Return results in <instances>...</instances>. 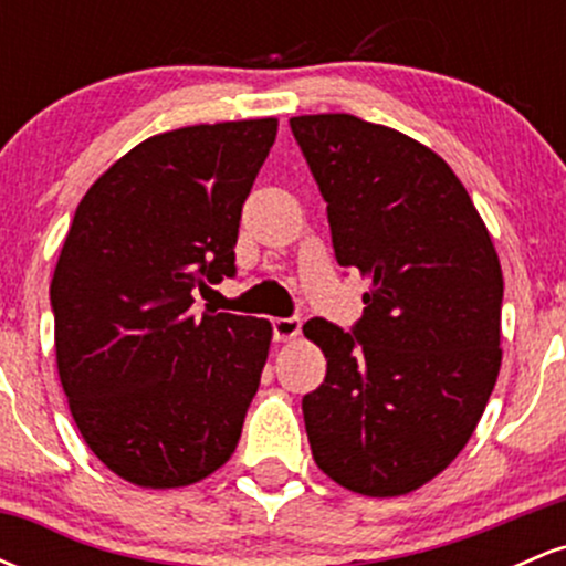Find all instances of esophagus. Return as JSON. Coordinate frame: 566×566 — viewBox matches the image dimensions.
I'll return each instance as SVG.
<instances>
[{"mask_svg":"<svg viewBox=\"0 0 566 566\" xmlns=\"http://www.w3.org/2000/svg\"><path fill=\"white\" fill-rule=\"evenodd\" d=\"M271 327H274V340L287 343V340H295V337L301 335L303 322L297 319V316H287V319H274L271 322Z\"/></svg>","mask_w":566,"mask_h":566,"instance_id":"esophagus-1","label":"esophagus"}]
</instances>
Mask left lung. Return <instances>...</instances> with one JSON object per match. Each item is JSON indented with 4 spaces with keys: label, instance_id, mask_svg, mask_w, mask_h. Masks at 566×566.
I'll list each match as a JSON object with an SVG mask.
<instances>
[{
    "label": "left lung",
    "instance_id": "1",
    "mask_svg": "<svg viewBox=\"0 0 566 566\" xmlns=\"http://www.w3.org/2000/svg\"><path fill=\"white\" fill-rule=\"evenodd\" d=\"M327 201L335 258L369 279L350 333L308 319L327 378L303 396L316 465L369 497L431 482L469 444L500 359L503 271L439 154L350 114L292 116Z\"/></svg>",
    "mask_w": 566,
    "mask_h": 566
}]
</instances>
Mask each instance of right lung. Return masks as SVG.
Instances as JSON below:
<instances>
[{
	"label": "right lung",
	"instance_id": "obj_1",
	"mask_svg": "<svg viewBox=\"0 0 566 566\" xmlns=\"http://www.w3.org/2000/svg\"><path fill=\"white\" fill-rule=\"evenodd\" d=\"M276 125L154 135L76 207L50 284L57 375L82 439L129 484L201 482L242 437L271 322L197 316L193 297L237 274L242 205Z\"/></svg>",
	"mask_w": 566,
	"mask_h": 566
}]
</instances>
